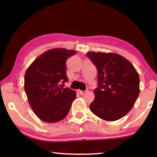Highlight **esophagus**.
<instances>
[{
    "label": "esophagus",
    "instance_id": "34e87169",
    "mask_svg": "<svg viewBox=\"0 0 157 157\" xmlns=\"http://www.w3.org/2000/svg\"><path fill=\"white\" fill-rule=\"evenodd\" d=\"M77 92L80 94V95H82V94H84L86 93V91H80V90H77Z\"/></svg>",
    "mask_w": 157,
    "mask_h": 157
}]
</instances>
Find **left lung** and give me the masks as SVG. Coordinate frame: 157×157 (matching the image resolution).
I'll list each match as a JSON object with an SVG mask.
<instances>
[{
    "label": "left lung",
    "mask_w": 157,
    "mask_h": 157,
    "mask_svg": "<svg viewBox=\"0 0 157 157\" xmlns=\"http://www.w3.org/2000/svg\"><path fill=\"white\" fill-rule=\"evenodd\" d=\"M86 55L98 74L91 112L105 121L120 120L131 111L140 94L138 72L130 61L118 54L89 52Z\"/></svg>",
    "instance_id": "8db88e82"
}]
</instances>
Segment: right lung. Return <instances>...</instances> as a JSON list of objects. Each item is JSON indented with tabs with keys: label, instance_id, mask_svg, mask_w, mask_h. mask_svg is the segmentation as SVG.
<instances>
[{
	"label": "right lung",
	"instance_id": "1",
	"mask_svg": "<svg viewBox=\"0 0 157 157\" xmlns=\"http://www.w3.org/2000/svg\"><path fill=\"white\" fill-rule=\"evenodd\" d=\"M76 51L55 48L35 59L25 73L24 89L32 109L40 120L57 122L67 116L76 91L60 87L68 81L67 59Z\"/></svg>",
	"mask_w": 157,
	"mask_h": 157
}]
</instances>
